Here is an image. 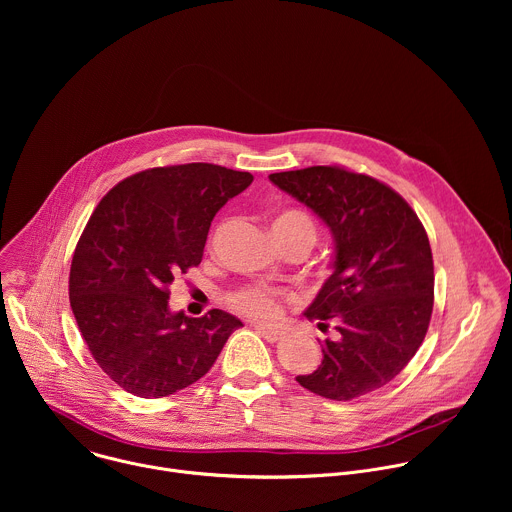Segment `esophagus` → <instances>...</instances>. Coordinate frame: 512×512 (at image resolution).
I'll return each mask as SVG.
<instances>
[{
  "instance_id": "34e87169",
  "label": "esophagus",
  "mask_w": 512,
  "mask_h": 512,
  "mask_svg": "<svg viewBox=\"0 0 512 512\" xmlns=\"http://www.w3.org/2000/svg\"><path fill=\"white\" fill-rule=\"evenodd\" d=\"M255 330L269 342H275L281 338V332L277 328H271V326H263V324H255Z\"/></svg>"
}]
</instances>
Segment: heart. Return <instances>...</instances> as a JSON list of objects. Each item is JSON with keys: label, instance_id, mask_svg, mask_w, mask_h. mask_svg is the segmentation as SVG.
Masks as SVG:
<instances>
[{"label": "heart", "instance_id": "obj_1", "mask_svg": "<svg viewBox=\"0 0 512 512\" xmlns=\"http://www.w3.org/2000/svg\"><path fill=\"white\" fill-rule=\"evenodd\" d=\"M275 223H298L308 227L314 237H316V229L310 218L302 212H285L281 214ZM285 294L281 291L273 289V287H265V285H245L241 289H235L233 294L229 296V304L233 310H237L239 314L253 318V320H275L281 314V304H283Z\"/></svg>", "mask_w": 512, "mask_h": 512}]
</instances>
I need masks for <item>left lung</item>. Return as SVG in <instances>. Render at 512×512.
Segmentation results:
<instances>
[{
  "label": "left lung",
  "mask_w": 512,
  "mask_h": 512,
  "mask_svg": "<svg viewBox=\"0 0 512 512\" xmlns=\"http://www.w3.org/2000/svg\"><path fill=\"white\" fill-rule=\"evenodd\" d=\"M269 180L312 208L334 239V271L304 312L332 338L322 364L296 381L326 399L350 401L385 387L415 356L433 310V257L413 208L387 184L312 166Z\"/></svg>",
  "instance_id": "8db88e82"
}]
</instances>
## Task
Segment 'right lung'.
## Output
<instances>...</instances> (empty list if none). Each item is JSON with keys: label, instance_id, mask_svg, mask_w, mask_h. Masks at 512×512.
<instances>
[{"label": "right lung", "instance_id": "add662e5", "mask_svg": "<svg viewBox=\"0 0 512 512\" xmlns=\"http://www.w3.org/2000/svg\"><path fill=\"white\" fill-rule=\"evenodd\" d=\"M251 182L214 164L166 166L125 178L97 204L72 257L70 308L103 373L127 393L186 389L243 326L223 310L174 314L168 287L202 261L214 214Z\"/></svg>", "mask_w": 512, "mask_h": 512}]
</instances>
